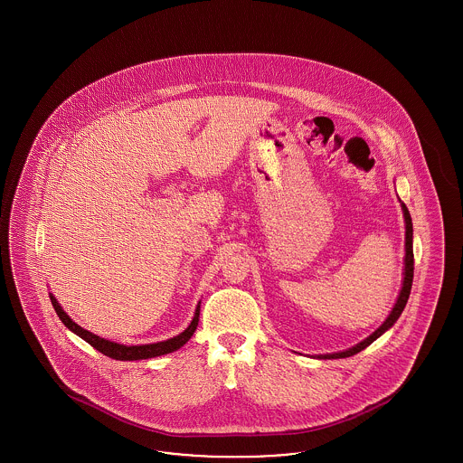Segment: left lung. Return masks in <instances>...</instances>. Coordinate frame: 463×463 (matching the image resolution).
<instances>
[{
  "label": "left lung",
  "instance_id": "obj_1",
  "mask_svg": "<svg viewBox=\"0 0 463 463\" xmlns=\"http://www.w3.org/2000/svg\"><path fill=\"white\" fill-rule=\"evenodd\" d=\"M401 203V210H402V215H404V229H406V234H404V272H402V287L399 289V295H397L396 304L391 310V314L387 316V319L376 328V330L366 336L363 342L355 344L351 349H345V351H340V353L333 354H319L316 355L317 359H342V357H351L354 354L361 353L363 349H366L370 344H373L374 340L378 336H382L387 330H391L394 326L399 316L402 314V310L406 307V302L410 298V291H411V283H413V223H411V215L406 208V204L399 199Z\"/></svg>",
  "mask_w": 463,
  "mask_h": 463
}]
</instances>
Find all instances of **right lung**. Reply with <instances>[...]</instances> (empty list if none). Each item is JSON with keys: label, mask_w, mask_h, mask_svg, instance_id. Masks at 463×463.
<instances>
[{"label": "right lung", "mask_w": 463, "mask_h": 463, "mask_svg": "<svg viewBox=\"0 0 463 463\" xmlns=\"http://www.w3.org/2000/svg\"><path fill=\"white\" fill-rule=\"evenodd\" d=\"M50 300H52V306L55 308L57 316L61 317V321L67 326V330L76 333L80 338H83L85 342H89L90 345L93 349H97L99 353L112 357V359H118V361H140V359H151V357H157V355H165V354L174 353L178 351L180 347H184L189 338L194 335V331L198 328L199 323V302L196 306V312H194V317L191 321V325L178 333L174 338H168V340H163V342H156V344H146V345H125V344H118V342H112L108 338H102L91 331L81 328L80 325H76L69 316L66 314V310L61 307V304L57 302V298L50 293Z\"/></svg>", "instance_id": "right-lung-1"}]
</instances>
